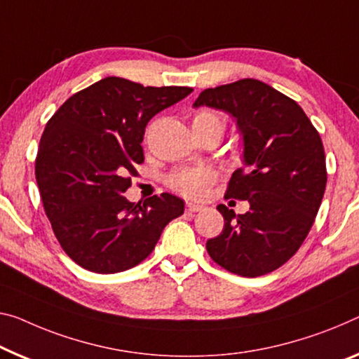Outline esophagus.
<instances>
[{
  "label": "esophagus",
  "mask_w": 359,
  "mask_h": 359,
  "mask_svg": "<svg viewBox=\"0 0 359 359\" xmlns=\"http://www.w3.org/2000/svg\"><path fill=\"white\" fill-rule=\"evenodd\" d=\"M202 208H203V207L198 205V203H192V202H187V203H186V212H189V213L201 212Z\"/></svg>",
  "instance_id": "esophagus-1"
}]
</instances>
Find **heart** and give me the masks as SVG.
Segmentation results:
<instances>
[{
  "label": "heart",
  "instance_id": "heart-1",
  "mask_svg": "<svg viewBox=\"0 0 359 359\" xmlns=\"http://www.w3.org/2000/svg\"><path fill=\"white\" fill-rule=\"evenodd\" d=\"M224 126L226 120L217 110H198L192 115V130L196 135L210 133V131L223 135ZM215 180H217V173L212 168L184 167L170 173L167 184L170 189L178 192L180 196L198 198L205 194L208 187L215 183Z\"/></svg>",
  "mask_w": 359,
  "mask_h": 359
}]
</instances>
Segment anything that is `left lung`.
I'll use <instances>...</instances> for the list:
<instances>
[{
  "label": "left lung",
  "mask_w": 359,
  "mask_h": 359,
  "mask_svg": "<svg viewBox=\"0 0 359 359\" xmlns=\"http://www.w3.org/2000/svg\"><path fill=\"white\" fill-rule=\"evenodd\" d=\"M233 115L244 136V167L229 180L224 198L250 203L236 215L223 203L219 236L207 241L212 260L244 278L274 271L306 239L327 183L321 136L294 99L260 80L208 88L194 107Z\"/></svg>",
  "instance_id": "obj_1"
}]
</instances>
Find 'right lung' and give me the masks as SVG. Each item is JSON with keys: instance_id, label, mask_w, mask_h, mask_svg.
Listing matches in <instances>:
<instances>
[{"instance_id": "1", "label": "right lung", "mask_w": 359, "mask_h": 359, "mask_svg": "<svg viewBox=\"0 0 359 359\" xmlns=\"http://www.w3.org/2000/svg\"><path fill=\"white\" fill-rule=\"evenodd\" d=\"M191 93L107 76L48 120L35 158L38 189L54 236L81 268L112 274L136 266L183 215L184 202L168 192L137 203L123 192L144 162L149 120Z\"/></svg>"}]
</instances>
